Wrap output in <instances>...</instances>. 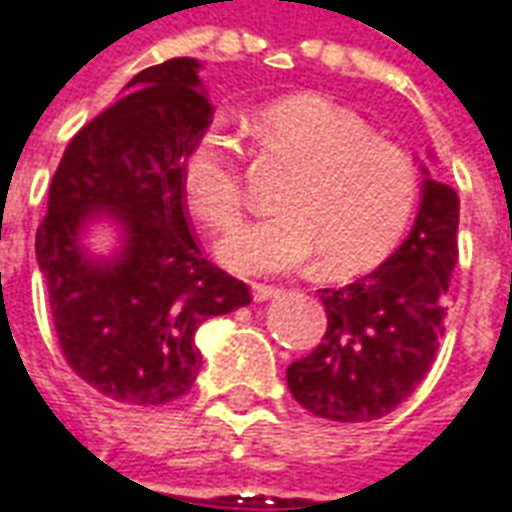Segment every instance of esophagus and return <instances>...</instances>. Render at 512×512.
I'll use <instances>...</instances> for the list:
<instances>
[{"label": "esophagus", "mask_w": 512, "mask_h": 512, "mask_svg": "<svg viewBox=\"0 0 512 512\" xmlns=\"http://www.w3.org/2000/svg\"><path fill=\"white\" fill-rule=\"evenodd\" d=\"M282 290L274 288V285H252V299L255 301H268L274 299V296H279Z\"/></svg>", "instance_id": "34e87169"}]
</instances>
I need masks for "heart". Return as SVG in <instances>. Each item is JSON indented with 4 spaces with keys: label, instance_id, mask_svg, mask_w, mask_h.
<instances>
[{
    "label": "heart",
    "instance_id": "heart-1",
    "mask_svg": "<svg viewBox=\"0 0 512 512\" xmlns=\"http://www.w3.org/2000/svg\"><path fill=\"white\" fill-rule=\"evenodd\" d=\"M252 128L296 172L279 194L282 213L224 238V266L282 274L321 257L329 274H362L395 252L419 200L417 164L403 147L321 95L263 106ZM180 189L213 230L235 227L246 197L233 136L219 126L202 128L180 158Z\"/></svg>",
    "mask_w": 512,
    "mask_h": 512
}]
</instances>
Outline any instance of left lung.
Listing matches in <instances>:
<instances>
[{
	"label": "left lung",
	"mask_w": 512,
	"mask_h": 512,
	"mask_svg": "<svg viewBox=\"0 0 512 512\" xmlns=\"http://www.w3.org/2000/svg\"><path fill=\"white\" fill-rule=\"evenodd\" d=\"M422 172L417 219L395 255L345 288L318 290L326 334L310 356L288 367L290 395L315 417H386L433 365L458 263L461 200L452 186Z\"/></svg>",
	"instance_id": "obj_1"
}]
</instances>
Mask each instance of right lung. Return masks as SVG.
Segmentation results:
<instances>
[{"label": "right lung", "mask_w": 512, "mask_h": 512, "mask_svg": "<svg viewBox=\"0 0 512 512\" xmlns=\"http://www.w3.org/2000/svg\"><path fill=\"white\" fill-rule=\"evenodd\" d=\"M197 71L191 57L145 68L73 136L35 235L65 362L128 406L186 395L202 365L194 332L252 301L202 255L180 189V158L213 117ZM98 218L121 230L112 258L81 241Z\"/></svg>", "instance_id": "obj_1"}]
</instances>
